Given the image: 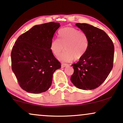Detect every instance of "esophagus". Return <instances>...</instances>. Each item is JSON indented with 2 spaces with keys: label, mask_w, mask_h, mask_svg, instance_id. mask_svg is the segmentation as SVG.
Listing matches in <instances>:
<instances>
[{
  "label": "esophagus",
  "mask_w": 123,
  "mask_h": 123,
  "mask_svg": "<svg viewBox=\"0 0 123 123\" xmlns=\"http://www.w3.org/2000/svg\"><path fill=\"white\" fill-rule=\"evenodd\" d=\"M68 66V64H66V63H62V68H64V67H67V66Z\"/></svg>",
  "instance_id": "esophagus-1"
}]
</instances>
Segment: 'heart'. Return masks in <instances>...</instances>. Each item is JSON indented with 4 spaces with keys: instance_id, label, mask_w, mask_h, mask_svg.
Instances as JSON below:
<instances>
[{
    "instance_id": "obj_1",
    "label": "heart",
    "mask_w": 123,
    "mask_h": 123,
    "mask_svg": "<svg viewBox=\"0 0 123 123\" xmlns=\"http://www.w3.org/2000/svg\"><path fill=\"white\" fill-rule=\"evenodd\" d=\"M57 37L59 40H52L50 49L56 57L60 56L66 49L59 57L61 61L70 62L74 58L79 60L86 53L89 47V39L83 31L73 27H65L58 31Z\"/></svg>"
}]
</instances>
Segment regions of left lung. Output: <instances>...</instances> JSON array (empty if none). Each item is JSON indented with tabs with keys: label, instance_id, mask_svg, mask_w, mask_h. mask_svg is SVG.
<instances>
[{
	"label": "left lung",
	"instance_id": "obj_1",
	"mask_svg": "<svg viewBox=\"0 0 123 123\" xmlns=\"http://www.w3.org/2000/svg\"><path fill=\"white\" fill-rule=\"evenodd\" d=\"M77 27L86 34L89 47L77 63L72 64V83L84 90L99 87L105 81L113 66L114 47L112 41L103 30L85 23Z\"/></svg>",
	"mask_w": 123,
	"mask_h": 123
}]
</instances>
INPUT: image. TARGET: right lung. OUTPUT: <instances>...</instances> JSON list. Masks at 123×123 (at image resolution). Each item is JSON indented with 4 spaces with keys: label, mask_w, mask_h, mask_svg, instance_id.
<instances>
[{
    "label": "right lung",
    "mask_w": 123,
    "mask_h": 123,
    "mask_svg": "<svg viewBox=\"0 0 123 123\" xmlns=\"http://www.w3.org/2000/svg\"><path fill=\"white\" fill-rule=\"evenodd\" d=\"M58 23L34 26L17 38L11 53L12 70L20 87L25 91L39 93L51 86L53 73L61 64L50 49Z\"/></svg>",
    "instance_id": "right-lung-1"
}]
</instances>
